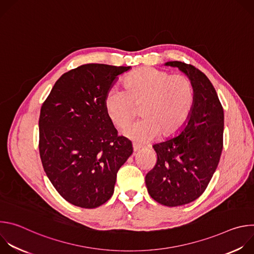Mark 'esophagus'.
I'll use <instances>...</instances> for the list:
<instances>
[{"instance_id":"obj_1","label":"esophagus","mask_w":254,"mask_h":254,"mask_svg":"<svg viewBox=\"0 0 254 254\" xmlns=\"http://www.w3.org/2000/svg\"><path fill=\"white\" fill-rule=\"evenodd\" d=\"M141 149V147L139 146V144H136V143H132V151L133 152H137Z\"/></svg>"}]
</instances>
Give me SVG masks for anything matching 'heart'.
I'll list each match as a JSON object with an SVG mask.
<instances>
[{
    "instance_id": "obj_1",
    "label": "heart",
    "mask_w": 254,
    "mask_h": 254,
    "mask_svg": "<svg viewBox=\"0 0 254 254\" xmlns=\"http://www.w3.org/2000/svg\"><path fill=\"white\" fill-rule=\"evenodd\" d=\"M195 99L194 85L183 74L155 68H140L124 80V91L113 88L104 98L105 114L118 128L136 115L142 118L123 129V134L137 142H148L179 131L188 121Z\"/></svg>"
}]
</instances>
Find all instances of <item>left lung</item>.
<instances>
[{"label":"left lung","instance_id":"8db88e82","mask_svg":"<svg viewBox=\"0 0 254 254\" xmlns=\"http://www.w3.org/2000/svg\"><path fill=\"white\" fill-rule=\"evenodd\" d=\"M191 79L195 99L191 115L179 133L153 146L157 164L146 176L150 196L176 207L193 202L206 190L223 149L224 112L208 77L191 64L169 61Z\"/></svg>","mask_w":254,"mask_h":254}]
</instances>
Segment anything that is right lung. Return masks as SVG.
<instances>
[{
    "label": "right lung",
    "mask_w": 254,
    "mask_h": 254,
    "mask_svg": "<svg viewBox=\"0 0 254 254\" xmlns=\"http://www.w3.org/2000/svg\"><path fill=\"white\" fill-rule=\"evenodd\" d=\"M130 66L84 64L64 73L41 107L39 153L56 191L69 203L92 209L110 199L117 174L132 154L118 135L104 98Z\"/></svg>",
    "instance_id": "1"
}]
</instances>
